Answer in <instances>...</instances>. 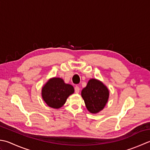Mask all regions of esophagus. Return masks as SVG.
Instances as JSON below:
<instances>
[{
    "label": "esophagus",
    "mask_w": 150,
    "mask_h": 150,
    "mask_svg": "<svg viewBox=\"0 0 150 150\" xmlns=\"http://www.w3.org/2000/svg\"><path fill=\"white\" fill-rule=\"evenodd\" d=\"M79 91H80V88H79L77 86H76L75 87V93H79Z\"/></svg>",
    "instance_id": "esophagus-1"
}]
</instances>
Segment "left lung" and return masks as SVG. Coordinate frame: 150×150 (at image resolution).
<instances>
[{
    "instance_id": "obj_1",
    "label": "left lung",
    "mask_w": 150,
    "mask_h": 150,
    "mask_svg": "<svg viewBox=\"0 0 150 150\" xmlns=\"http://www.w3.org/2000/svg\"><path fill=\"white\" fill-rule=\"evenodd\" d=\"M86 107L90 112L96 114L103 109L108 101L109 91L107 87L96 79H91L81 92Z\"/></svg>"
}]
</instances>
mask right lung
<instances>
[{"mask_svg": "<svg viewBox=\"0 0 150 150\" xmlns=\"http://www.w3.org/2000/svg\"><path fill=\"white\" fill-rule=\"evenodd\" d=\"M74 93V88L71 84H66L62 79H50L42 90L43 101L49 107L60 108L65 104L67 98Z\"/></svg>", "mask_w": 150, "mask_h": 150, "instance_id": "1", "label": "right lung"}]
</instances>
